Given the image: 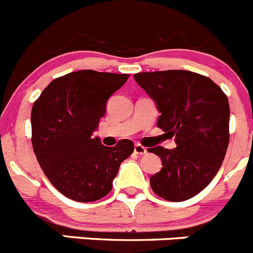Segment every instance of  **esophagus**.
<instances>
[{
    "label": "esophagus",
    "instance_id": "34e87169",
    "mask_svg": "<svg viewBox=\"0 0 253 253\" xmlns=\"http://www.w3.org/2000/svg\"><path fill=\"white\" fill-rule=\"evenodd\" d=\"M134 152L136 155H145L147 152V150H146V147H144L142 145L135 144L134 145Z\"/></svg>",
    "mask_w": 253,
    "mask_h": 253
}]
</instances>
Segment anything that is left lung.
I'll use <instances>...</instances> for the list:
<instances>
[{
  "mask_svg": "<svg viewBox=\"0 0 253 253\" xmlns=\"http://www.w3.org/2000/svg\"><path fill=\"white\" fill-rule=\"evenodd\" d=\"M134 79L156 102L161 113L157 126L174 136L177 145L172 150L147 149L162 160L150 186L166 201H187L211 183L226 154V94L209 77L186 70L139 72Z\"/></svg>",
  "mask_w": 253,
  "mask_h": 253,
  "instance_id": "obj_1",
  "label": "left lung"
}]
</instances>
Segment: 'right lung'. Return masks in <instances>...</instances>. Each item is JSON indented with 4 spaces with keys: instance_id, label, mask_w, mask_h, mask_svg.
<instances>
[{
    "instance_id": "right-lung-1",
    "label": "right lung",
    "mask_w": 253,
    "mask_h": 253,
    "mask_svg": "<svg viewBox=\"0 0 253 253\" xmlns=\"http://www.w3.org/2000/svg\"><path fill=\"white\" fill-rule=\"evenodd\" d=\"M129 75L80 70L57 77L32 108V144L42 172L61 194L94 202L112 191L122 162L134 151L123 139L116 146L92 137L109 97Z\"/></svg>"
}]
</instances>
